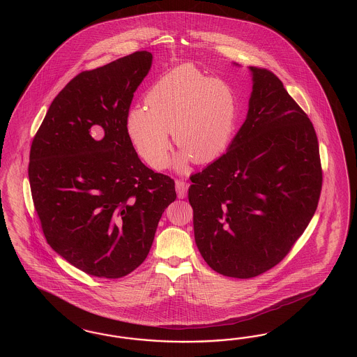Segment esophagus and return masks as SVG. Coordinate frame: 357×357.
<instances>
[{
	"instance_id": "1",
	"label": "esophagus",
	"mask_w": 357,
	"mask_h": 357,
	"mask_svg": "<svg viewBox=\"0 0 357 357\" xmlns=\"http://www.w3.org/2000/svg\"><path fill=\"white\" fill-rule=\"evenodd\" d=\"M175 190H176V195L179 199H184L187 196V190H188V185L187 183H184L183 181H176L175 182Z\"/></svg>"
}]
</instances>
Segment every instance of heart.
Wrapping results in <instances>:
<instances>
[{
    "instance_id": "heart-1",
    "label": "heart",
    "mask_w": 357,
    "mask_h": 357,
    "mask_svg": "<svg viewBox=\"0 0 357 357\" xmlns=\"http://www.w3.org/2000/svg\"><path fill=\"white\" fill-rule=\"evenodd\" d=\"M146 107H133L127 130L136 151L151 167L162 170L174 142L182 151L175 166L183 170L192 158L212 162L233 137L238 119V99L227 82L204 76L192 65L176 66L158 78L146 93Z\"/></svg>"
}]
</instances>
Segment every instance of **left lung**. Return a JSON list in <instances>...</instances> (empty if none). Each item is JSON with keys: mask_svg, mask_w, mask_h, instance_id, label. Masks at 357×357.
Segmentation results:
<instances>
[{"mask_svg": "<svg viewBox=\"0 0 357 357\" xmlns=\"http://www.w3.org/2000/svg\"><path fill=\"white\" fill-rule=\"evenodd\" d=\"M249 70L245 123L227 153L191 175L188 188L197 249L212 270L237 279L282 260L309 225L322 188L312 121L272 72Z\"/></svg>", "mask_w": 357, "mask_h": 357, "instance_id": "obj_1", "label": "left lung"}]
</instances>
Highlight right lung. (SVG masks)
<instances>
[{
    "label": "right lung",
    "instance_id": "1",
    "mask_svg": "<svg viewBox=\"0 0 357 357\" xmlns=\"http://www.w3.org/2000/svg\"><path fill=\"white\" fill-rule=\"evenodd\" d=\"M153 54L139 51L75 77L30 151L33 206L48 245L87 275L119 279L149 254L174 181L141 162L127 130Z\"/></svg>",
    "mask_w": 357,
    "mask_h": 357
}]
</instances>
